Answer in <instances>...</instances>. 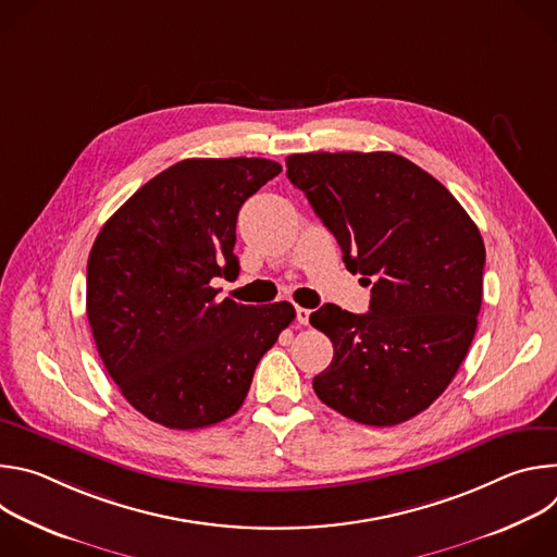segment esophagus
Listing matches in <instances>:
<instances>
[{"label": "esophagus", "instance_id": "esophagus-1", "mask_svg": "<svg viewBox=\"0 0 557 557\" xmlns=\"http://www.w3.org/2000/svg\"><path fill=\"white\" fill-rule=\"evenodd\" d=\"M295 312H297V322H299L301 326H306V324H308V320H310V310H308V308H304V306H297V308H295Z\"/></svg>", "mask_w": 557, "mask_h": 557}]
</instances>
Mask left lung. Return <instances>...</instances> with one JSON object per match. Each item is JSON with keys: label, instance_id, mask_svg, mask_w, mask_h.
<instances>
[{"label": "left lung", "instance_id": "obj_1", "mask_svg": "<svg viewBox=\"0 0 557 557\" xmlns=\"http://www.w3.org/2000/svg\"><path fill=\"white\" fill-rule=\"evenodd\" d=\"M286 168L337 237L346 269L372 284L366 314L335 304L310 314L335 348L312 387L357 423H404L438 399L471 346L483 301L481 231L399 153H293Z\"/></svg>", "mask_w": 557, "mask_h": 557}]
</instances>
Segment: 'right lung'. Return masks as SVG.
Wrapping results in <instances>:
<instances>
[{
  "mask_svg": "<svg viewBox=\"0 0 557 557\" xmlns=\"http://www.w3.org/2000/svg\"><path fill=\"white\" fill-rule=\"evenodd\" d=\"M282 165L187 158L145 183L99 231L86 308L97 350L127 404L170 430L233 417L262 355L295 320L288 301L218 299L237 277L240 207Z\"/></svg>",
  "mask_w": 557,
  "mask_h": 557,
  "instance_id": "obj_1",
  "label": "right lung"
}]
</instances>
